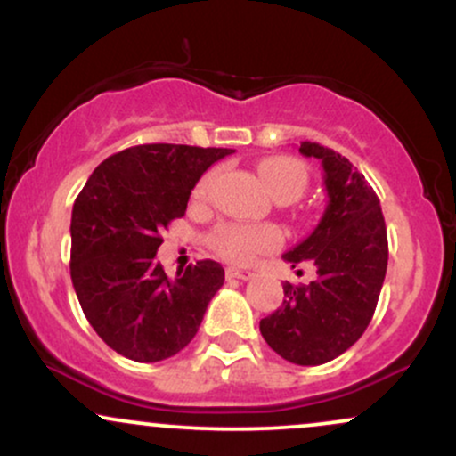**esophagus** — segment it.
Returning <instances> with one entry per match:
<instances>
[{
    "label": "esophagus",
    "mask_w": 456,
    "mask_h": 456,
    "mask_svg": "<svg viewBox=\"0 0 456 456\" xmlns=\"http://www.w3.org/2000/svg\"><path fill=\"white\" fill-rule=\"evenodd\" d=\"M227 276L229 279H240V281H250L253 279V272L246 268H227Z\"/></svg>",
    "instance_id": "obj_1"
}]
</instances>
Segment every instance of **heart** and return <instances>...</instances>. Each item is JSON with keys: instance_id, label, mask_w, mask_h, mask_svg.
<instances>
[{"instance_id": "b5f03b06", "label": "heart", "mask_w": 456, "mask_h": 456, "mask_svg": "<svg viewBox=\"0 0 456 456\" xmlns=\"http://www.w3.org/2000/svg\"><path fill=\"white\" fill-rule=\"evenodd\" d=\"M261 180L265 182L272 197L279 192H294L300 197L305 192L308 174L300 160L289 156H276L259 165ZM216 171H210L199 180L195 186V197L206 199L210 195ZM281 244V233L274 227H248V224H224L212 235V246L218 255L235 264H248L257 255L268 253Z\"/></svg>"}]
</instances>
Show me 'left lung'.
<instances>
[{
	"instance_id": "left-lung-1",
	"label": "left lung",
	"mask_w": 456,
	"mask_h": 456,
	"mask_svg": "<svg viewBox=\"0 0 456 456\" xmlns=\"http://www.w3.org/2000/svg\"><path fill=\"white\" fill-rule=\"evenodd\" d=\"M300 154L323 169L328 206L313 233L282 259L315 264L311 285H289L281 308L259 322L261 337L281 358L300 366L330 362L358 341L378 306L388 238L379 199L345 156L305 141Z\"/></svg>"
}]
</instances>
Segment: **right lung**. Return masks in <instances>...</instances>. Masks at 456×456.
Instances as JSON below:
<instances>
[{"label":"right lung","mask_w":456,"mask_h":456,"mask_svg":"<svg viewBox=\"0 0 456 456\" xmlns=\"http://www.w3.org/2000/svg\"><path fill=\"white\" fill-rule=\"evenodd\" d=\"M227 148L150 143L109 156L78 192L70 221V276L87 322L113 352L159 362L186 347L224 270L212 259L177 270L156 261L160 232L186 212L199 177Z\"/></svg>","instance_id":"add662e5"}]
</instances>
